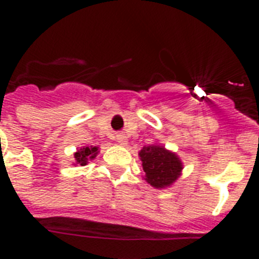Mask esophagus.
<instances>
[{
	"label": "esophagus",
	"mask_w": 259,
	"mask_h": 259,
	"mask_svg": "<svg viewBox=\"0 0 259 259\" xmlns=\"http://www.w3.org/2000/svg\"><path fill=\"white\" fill-rule=\"evenodd\" d=\"M116 141H118L119 145H123V146H125V145H127V144H128L127 137H125L124 135H123V134L116 135Z\"/></svg>",
	"instance_id": "obj_1"
}]
</instances>
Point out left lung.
I'll return each instance as SVG.
<instances>
[{
  "mask_svg": "<svg viewBox=\"0 0 259 259\" xmlns=\"http://www.w3.org/2000/svg\"><path fill=\"white\" fill-rule=\"evenodd\" d=\"M139 157L145 172L143 179L153 188H170L182 175L183 162L180 157L161 144L145 145L139 152Z\"/></svg>",
  "mask_w": 259,
  "mask_h": 259,
  "instance_id": "8db88e82",
  "label": "left lung"
}]
</instances>
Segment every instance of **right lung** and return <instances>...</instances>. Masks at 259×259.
<instances>
[{
	"instance_id": "add662e5",
	"label": "right lung",
	"mask_w": 259,
	"mask_h": 259,
	"mask_svg": "<svg viewBox=\"0 0 259 259\" xmlns=\"http://www.w3.org/2000/svg\"><path fill=\"white\" fill-rule=\"evenodd\" d=\"M98 152V146H81L76 152L74 153V162L72 164L74 166H85V164L89 163V161H92L97 157Z\"/></svg>"
}]
</instances>
